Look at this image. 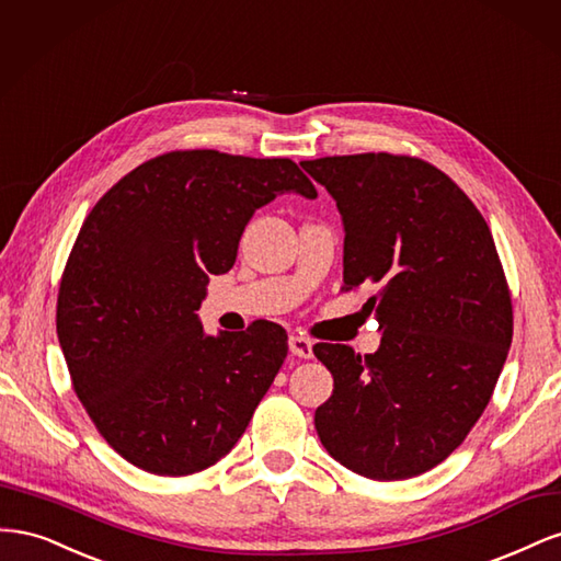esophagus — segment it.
Instances as JSON below:
<instances>
[{"label":"esophagus","mask_w":561,"mask_h":561,"mask_svg":"<svg viewBox=\"0 0 561 561\" xmlns=\"http://www.w3.org/2000/svg\"><path fill=\"white\" fill-rule=\"evenodd\" d=\"M290 351H293V355H297V358H311L313 342L304 334H293L290 336Z\"/></svg>","instance_id":"obj_1"}]
</instances>
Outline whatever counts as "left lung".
<instances>
[{"label": "left lung", "instance_id": "8db88e82", "mask_svg": "<svg viewBox=\"0 0 561 561\" xmlns=\"http://www.w3.org/2000/svg\"><path fill=\"white\" fill-rule=\"evenodd\" d=\"M336 201L344 287L381 344L360 355L316 344L334 390L316 410L322 447L369 480H407L443 463L494 393L513 342V301L489 225L458 184L400 154L299 163Z\"/></svg>", "mask_w": 561, "mask_h": 561}]
</instances>
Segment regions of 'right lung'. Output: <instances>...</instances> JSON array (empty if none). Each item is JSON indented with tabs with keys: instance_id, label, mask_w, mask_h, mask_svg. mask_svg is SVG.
I'll return each instance as SVG.
<instances>
[{
	"instance_id": "1",
	"label": "right lung",
	"mask_w": 561,
	"mask_h": 561,
	"mask_svg": "<svg viewBox=\"0 0 561 561\" xmlns=\"http://www.w3.org/2000/svg\"><path fill=\"white\" fill-rule=\"evenodd\" d=\"M316 198L290 159L168 151L100 198L65 264L56 330L98 433L147 472L206 470L239 443L287 355L276 322L203 332L210 276L227 274L254 210Z\"/></svg>"
}]
</instances>
